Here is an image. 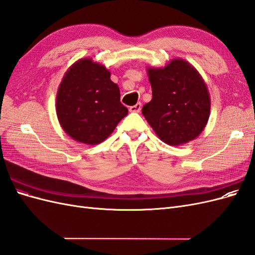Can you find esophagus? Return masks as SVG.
<instances>
[{
  "mask_svg": "<svg viewBox=\"0 0 255 255\" xmlns=\"http://www.w3.org/2000/svg\"><path fill=\"white\" fill-rule=\"evenodd\" d=\"M140 110H141V104L140 103H137L136 105L129 107V112L130 113H139Z\"/></svg>",
  "mask_w": 255,
  "mask_h": 255,
  "instance_id": "obj_1",
  "label": "esophagus"
}]
</instances>
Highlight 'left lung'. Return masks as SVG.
Wrapping results in <instances>:
<instances>
[{
  "label": "left lung",
  "mask_w": 255,
  "mask_h": 255,
  "mask_svg": "<svg viewBox=\"0 0 255 255\" xmlns=\"http://www.w3.org/2000/svg\"><path fill=\"white\" fill-rule=\"evenodd\" d=\"M152 100L142 115L161 141L180 145L202 133L210 118L206 84L188 61L174 58L161 68L148 67Z\"/></svg>",
  "instance_id": "1"
}]
</instances>
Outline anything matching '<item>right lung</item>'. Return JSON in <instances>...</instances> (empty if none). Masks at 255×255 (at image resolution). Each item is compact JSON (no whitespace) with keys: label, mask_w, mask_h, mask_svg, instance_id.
Returning a JSON list of instances; mask_svg holds the SVG:
<instances>
[{"label":"right lung","mask_w":255,"mask_h":255,"mask_svg":"<svg viewBox=\"0 0 255 255\" xmlns=\"http://www.w3.org/2000/svg\"><path fill=\"white\" fill-rule=\"evenodd\" d=\"M128 113L105 66L82 58L68 69L57 90L56 114L72 139L90 145L102 142Z\"/></svg>","instance_id":"right-lung-1"}]
</instances>
